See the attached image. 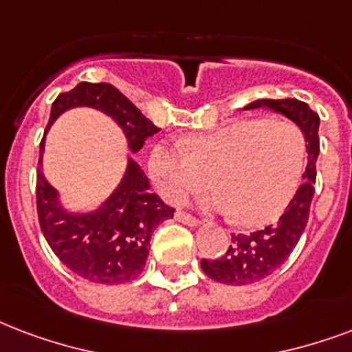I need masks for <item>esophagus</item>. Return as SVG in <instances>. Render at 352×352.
<instances>
[{
  "label": "esophagus",
  "mask_w": 352,
  "mask_h": 352,
  "mask_svg": "<svg viewBox=\"0 0 352 352\" xmlns=\"http://www.w3.org/2000/svg\"><path fill=\"white\" fill-rule=\"evenodd\" d=\"M175 219L177 221H181V223L188 225V227H197V225L201 223L199 219L194 218V216H190V214H186V212H175Z\"/></svg>",
  "instance_id": "1"
}]
</instances>
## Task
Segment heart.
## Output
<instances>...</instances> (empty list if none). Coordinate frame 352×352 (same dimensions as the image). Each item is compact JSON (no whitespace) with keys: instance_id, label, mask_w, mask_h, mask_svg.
<instances>
[{"instance_id":"1","label":"heart","mask_w":352,"mask_h":352,"mask_svg":"<svg viewBox=\"0 0 352 352\" xmlns=\"http://www.w3.org/2000/svg\"><path fill=\"white\" fill-rule=\"evenodd\" d=\"M305 157V136L295 123L241 118L184 144H158L149 157V171L170 203H182L210 181L218 188L212 206L234 214L238 223L262 227L275 221L294 199Z\"/></svg>"}]
</instances>
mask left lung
<instances>
[{
	"label": "left lung",
	"instance_id": "1",
	"mask_svg": "<svg viewBox=\"0 0 352 352\" xmlns=\"http://www.w3.org/2000/svg\"><path fill=\"white\" fill-rule=\"evenodd\" d=\"M260 107L280 112L305 134L308 153L307 171L302 173L305 182L297 188L294 199L289 201L277 225H270L251 234H232V245H229L223 256L201 260V267L206 277L221 284H253L277 272L288 260L305 232L310 214L316 182V160L319 155V116L299 99H256L245 109Z\"/></svg>",
	"mask_w": 352,
	"mask_h": 352
}]
</instances>
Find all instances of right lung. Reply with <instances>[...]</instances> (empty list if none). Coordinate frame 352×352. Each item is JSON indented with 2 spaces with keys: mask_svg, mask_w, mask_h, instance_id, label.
Masks as SVG:
<instances>
[{
  "mask_svg": "<svg viewBox=\"0 0 352 352\" xmlns=\"http://www.w3.org/2000/svg\"><path fill=\"white\" fill-rule=\"evenodd\" d=\"M75 107L98 109L122 127L129 149L138 153L160 129L153 125L118 88L109 82H79L51 104L47 129L63 112ZM45 129V133H47ZM44 138L36 171V210L45 240L69 272L96 284L134 280L146 265L153 230L173 218L171 208L149 190V181L133 158L111 197L92 212H68L58 192L42 173Z\"/></svg>",
  "mask_w": 352,
  "mask_h": 352,
  "instance_id": "obj_1",
  "label": "right lung"
}]
</instances>
